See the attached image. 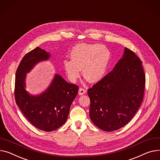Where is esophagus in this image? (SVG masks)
I'll list each match as a JSON object with an SVG mask.
<instances>
[{"label": "esophagus", "instance_id": "obj_1", "mask_svg": "<svg viewBox=\"0 0 160 160\" xmlns=\"http://www.w3.org/2000/svg\"><path fill=\"white\" fill-rule=\"evenodd\" d=\"M86 93V90L82 89V88H80L79 91H78V94L79 95H83Z\"/></svg>", "mask_w": 160, "mask_h": 160}]
</instances>
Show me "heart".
<instances>
[{
	"label": "heart",
	"mask_w": 160,
	"mask_h": 160,
	"mask_svg": "<svg viewBox=\"0 0 160 160\" xmlns=\"http://www.w3.org/2000/svg\"><path fill=\"white\" fill-rule=\"evenodd\" d=\"M71 60L63 61V66L69 79L75 82L82 74L91 83L100 82L105 76L111 60V52L104 45L79 44L70 53Z\"/></svg>",
	"instance_id": "obj_1"
}]
</instances>
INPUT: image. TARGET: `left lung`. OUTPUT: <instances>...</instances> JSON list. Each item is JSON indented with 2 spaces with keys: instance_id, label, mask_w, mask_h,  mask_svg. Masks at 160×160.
<instances>
[{
  "instance_id": "1",
  "label": "left lung",
  "mask_w": 160,
  "mask_h": 160,
  "mask_svg": "<svg viewBox=\"0 0 160 160\" xmlns=\"http://www.w3.org/2000/svg\"><path fill=\"white\" fill-rule=\"evenodd\" d=\"M142 63L133 51L125 48L112 71L88 89L90 118L100 129H120L139 109L145 85Z\"/></svg>"
}]
</instances>
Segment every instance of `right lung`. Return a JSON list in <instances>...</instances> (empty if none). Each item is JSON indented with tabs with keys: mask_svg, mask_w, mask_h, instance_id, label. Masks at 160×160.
Here are the masks:
<instances>
[{
	"mask_svg": "<svg viewBox=\"0 0 160 160\" xmlns=\"http://www.w3.org/2000/svg\"><path fill=\"white\" fill-rule=\"evenodd\" d=\"M50 53L37 47L23 57L15 76V97L17 105L27 120L37 128L52 131L64 124L78 87L55 74L49 87L39 94L26 91V79L37 63L49 59Z\"/></svg>",
	"mask_w": 160,
	"mask_h": 160,
	"instance_id": "right-lung-1",
	"label": "right lung"
}]
</instances>
